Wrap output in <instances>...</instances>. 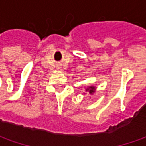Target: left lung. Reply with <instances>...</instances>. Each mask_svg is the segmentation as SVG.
<instances>
[{
  "label": "left lung",
  "instance_id": "left-lung-1",
  "mask_svg": "<svg viewBox=\"0 0 146 146\" xmlns=\"http://www.w3.org/2000/svg\"><path fill=\"white\" fill-rule=\"evenodd\" d=\"M85 91L88 92L91 95H93V93L96 92V87L95 86H87V88H85Z\"/></svg>",
  "mask_w": 146,
  "mask_h": 146
}]
</instances>
